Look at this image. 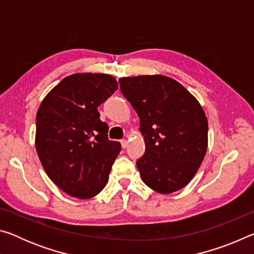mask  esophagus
I'll return each instance as SVG.
<instances>
[{"label":"esophagus","instance_id":"esophagus-1","mask_svg":"<svg viewBox=\"0 0 254 254\" xmlns=\"http://www.w3.org/2000/svg\"><path fill=\"white\" fill-rule=\"evenodd\" d=\"M121 145H122L123 149H126L127 147V140H122L121 141Z\"/></svg>","mask_w":254,"mask_h":254}]
</instances>
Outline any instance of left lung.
<instances>
[{"label":"left lung","instance_id":"left-lung-1","mask_svg":"<svg viewBox=\"0 0 254 254\" xmlns=\"http://www.w3.org/2000/svg\"><path fill=\"white\" fill-rule=\"evenodd\" d=\"M119 83L140 119L145 152L136 167L143 183L160 194L179 190L194 178L207 151L203 107L170 77H122Z\"/></svg>","mask_w":254,"mask_h":254}]
</instances>
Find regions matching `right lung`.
I'll return each mask as SVG.
<instances>
[{
    "mask_svg": "<svg viewBox=\"0 0 254 254\" xmlns=\"http://www.w3.org/2000/svg\"><path fill=\"white\" fill-rule=\"evenodd\" d=\"M118 89L107 74H72L47 94L36 117V149L46 174L72 197L102 191L121 143L110 141L97 107Z\"/></svg>",
    "mask_w": 254,
    "mask_h": 254,
    "instance_id": "add662e5",
    "label": "right lung"
}]
</instances>
